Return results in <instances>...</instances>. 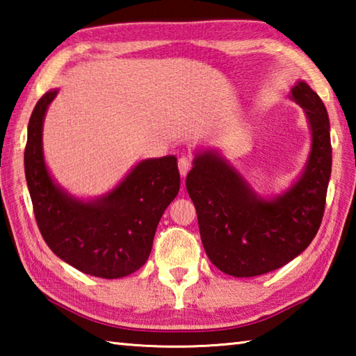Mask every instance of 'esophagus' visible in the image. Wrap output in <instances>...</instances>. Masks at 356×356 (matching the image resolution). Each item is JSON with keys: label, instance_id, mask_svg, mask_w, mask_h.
I'll list each match as a JSON object with an SVG mask.
<instances>
[{"label": "esophagus", "instance_id": "34e87169", "mask_svg": "<svg viewBox=\"0 0 356 356\" xmlns=\"http://www.w3.org/2000/svg\"><path fill=\"white\" fill-rule=\"evenodd\" d=\"M179 172H180V176L182 177H185L186 174H188V171L191 170V166H193V161H191V159H188V156H180L179 159Z\"/></svg>", "mask_w": 356, "mask_h": 356}]
</instances>
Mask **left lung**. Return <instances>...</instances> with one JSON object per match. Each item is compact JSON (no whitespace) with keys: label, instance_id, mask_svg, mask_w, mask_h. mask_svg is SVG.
Returning <instances> with one entry per match:
<instances>
[{"label":"left lung","instance_id":"obj_1","mask_svg":"<svg viewBox=\"0 0 356 356\" xmlns=\"http://www.w3.org/2000/svg\"><path fill=\"white\" fill-rule=\"evenodd\" d=\"M309 119L312 147L303 176L272 201L212 152L196 156L186 191L196 207L207 256L222 273L250 278L282 267L308 248L321 227L331 174L328 113L305 81L289 94Z\"/></svg>","mask_w":356,"mask_h":356}]
</instances>
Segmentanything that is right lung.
Returning <instances> with one entry per match:
<instances>
[{"instance_id":"obj_1","label":"right lung","mask_w":356,"mask_h":356,"mask_svg":"<svg viewBox=\"0 0 356 356\" xmlns=\"http://www.w3.org/2000/svg\"><path fill=\"white\" fill-rule=\"evenodd\" d=\"M58 91H48L28 124L25 176L38 227L55 254L80 272L116 280L146 264L165 209L177 196L176 156L144 160L116 188L94 202L53 184L42 154V124Z\"/></svg>"}]
</instances>
